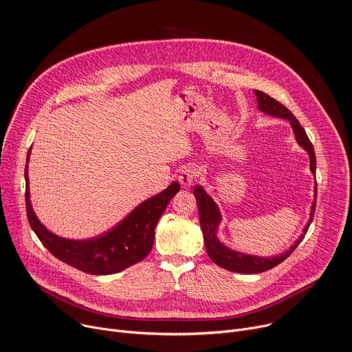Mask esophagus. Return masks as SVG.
<instances>
[{
  "mask_svg": "<svg viewBox=\"0 0 352 352\" xmlns=\"http://www.w3.org/2000/svg\"><path fill=\"white\" fill-rule=\"evenodd\" d=\"M198 170L195 167H186L181 171L179 177H178V181L182 184L184 188H189L190 185H192L197 178H198Z\"/></svg>",
  "mask_w": 352,
  "mask_h": 352,
  "instance_id": "1",
  "label": "esophagus"
}]
</instances>
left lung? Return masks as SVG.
<instances>
[{"mask_svg":"<svg viewBox=\"0 0 352 352\" xmlns=\"http://www.w3.org/2000/svg\"><path fill=\"white\" fill-rule=\"evenodd\" d=\"M255 97H257V102H258V109L267 115L271 116H276V118H282L289 120L296 142L299 146H302L310 158V171L313 173V175L316 174V154H314V148L311 142L309 140L306 132L303 127L300 126L299 120L294 116V113L287 109L286 107H283L280 102H278L276 100L271 98L270 95H267L263 91L254 89ZM194 195L198 204V212H199V221H201V228H202V233H204V240H205V248L208 251V255L210 257V260L228 271L232 272H239V274H260L264 271H268L274 267H276L278 264H280L282 261H285L289 255L294 252V250L299 245V243L303 240L305 234L309 230L310 223L313 220L314 216V209H316V198H317V184L314 186V202L311 205V210H310V219L306 223V226L303 229V233L300 234V237L295 241V244L285 251L283 254L279 255H274V257H257V255H250V254H244L240 251H234L229 247H226L223 243L219 241L216 233L219 229V225L221 221V214L220 210L217 208V205L213 202V199L206 194V190L201 186V185H195L194 188Z\"/></svg>","mask_w":352,"mask_h":352,"instance_id":"left-lung-1","label":"left lung"}]
</instances>
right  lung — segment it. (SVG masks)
Wrapping results in <instances>:
<instances>
[{
	"label": "right lung",
	"mask_w": 352,
	"mask_h": 352,
	"mask_svg": "<svg viewBox=\"0 0 352 352\" xmlns=\"http://www.w3.org/2000/svg\"><path fill=\"white\" fill-rule=\"evenodd\" d=\"M25 167V201L26 214L32 230L42 244L60 261L82 272L92 275H111L120 272L143 258L151 251L154 229L158 219L164 213L173 197L179 190V184L174 181L163 192H160L136 206L118 226L102 236L88 240H72L49 232L36 217L30 205L28 162Z\"/></svg>",
	"instance_id": "1"
}]
</instances>
